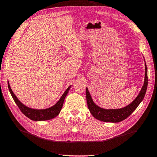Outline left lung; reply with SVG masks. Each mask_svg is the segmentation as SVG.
Wrapping results in <instances>:
<instances>
[{
  "label": "left lung",
  "mask_w": 157,
  "mask_h": 157,
  "mask_svg": "<svg viewBox=\"0 0 157 157\" xmlns=\"http://www.w3.org/2000/svg\"><path fill=\"white\" fill-rule=\"evenodd\" d=\"M147 85H148V77H147V67L145 64V77L144 83L143 85L142 90H141L139 95L136 98L132 103L128 106L124 107L121 109H113V110H105L100 107L97 106L94 103L91 98V96L88 92V90L86 88V100H87L88 108L89 109L90 113L97 120L103 122H121L127 117H128L135 109L137 108L140 103L144 98L145 94H146Z\"/></svg>",
  "instance_id": "left-lung-1"
}]
</instances>
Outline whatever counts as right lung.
Segmentation results:
<instances>
[{
  "mask_svg": "<svg viewBox=\"0 0 157 157\" xmlns=\"http://www.w3.org/2000/svg\"><path fill=\"white\" fill-rule=\"evenodd\" d=\"M8 86L13 100H14L15 103L17 104V105L18 106V108H19L20 111H21L26 117H28L32 120H35V121H42V120H51L52 118L57 116V115L59 114L61 110H62L63 101H64L65 98L67 96L70 88H71V86H70L69 87L67 88V90L63 93V94L62 95V96L61 97L59 101L54 106H52L49 108L44 109V110H35V109L28 108V107H26L25 105H24L23 104L20 103L19 100L17 99V98L15 96V95L14 94H13L12 89L10 88V84H9L8 82Z\"/></svg>",
  "mask_w": 157,
  "mask_h": 157,
  "instance_id": "right-lung-1",
  "label": "right lung"
}]
</instances>
